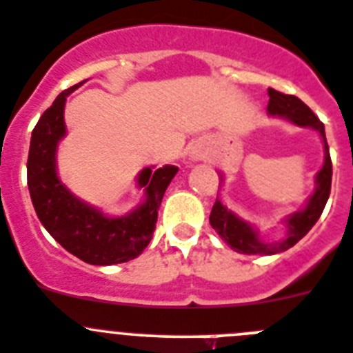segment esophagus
Returning <instances> with one entry per match:
<instances>
[{
  "label": "esophagus",
  "mask_w": 353,
  "mask_h": 353,
  "mask_svg": "<svg viewBox=\"0 0 353 353\" xmlns=\"http://www.w3.org/2000/svg\"><path fill=\"white\" fill-rule=\"evenodd\" d=\"M204 158H206V147L202 145V143H195V145L190 149V159L201 161V159Z\"/></svg>",
  "instance_id": "1"
}]
</instances>
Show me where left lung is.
Segmentation results:
<instances>
[{
    "label": "left lung",
    "instance_id": "left-lung-1",
    "mask_svg": "<svg viewBox=\"0 0 353 353\" xmlns=\"http://www.w3.org/2000/svg\"><path fill=\"white\" fill-rule=\"evenodd\" d=\"M268 106L266 112L272 117H281L290 121L291 124L300 125V128H311V130L320 133V139L323 142V165L318 170L314 177V192L307 199L305 206L295 213L288 214L283 220L286 225V236L283 240L277 241H265L259 238V231L254 228L252 223L245 222L240 219L234 211L229 210L220 199H216L213 204V210L210 214V223L214 231L219 232L225 243L232 250L240 254H259V256H272V254L284 252L291 249L293 245L299 243L314 223L320 219L325 204L329 201L330 195V183H332V161H330L329 145L325 139V125L321 124L320 119L312 113L304 101H300L295 96H288L283 92H277L274 88H268ZM220 174V172H219ZM220 179L223 183V174H220Z\"/></svg>",
    "mask_w": 353,
    "mask_h": 353
}]
</instances>
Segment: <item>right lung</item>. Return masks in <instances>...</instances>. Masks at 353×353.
Wrapping results in <instances>:
<instances>
[{"mask_svg": "<svg viewBox=\"0 0 353 353\" xmlns=\"http://www.w3.org/2000/svg\"><path fill=\"white\" fill-rule=\"evenodd\" d=\"M85 81L63 90L37 122L28 154L30 197L46 231L67 252L88 265H119L139 257L149 245L165 190L179 168L174 165L142 168L137 186L143 190V201L121 216L104 214L99 208L76 197L58 177L57 151L67 134L63 121L67 96Z\"/></svg>", "mask_w": 353, "mask_h": 353, "instance_id": "obj_1", "label": "right lung"}]
</instances>
